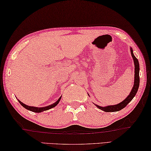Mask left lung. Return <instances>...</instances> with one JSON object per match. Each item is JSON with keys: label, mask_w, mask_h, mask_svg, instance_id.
<instances>
[{"label": "left lung", "mask_w": 151, "mask_h": 151, "mask_svg": "<svg viewBox=\"0 0 151 151\" xmlns=\"http://www.w3.org/2000/svg\"><path fill=\"white\" fill-rule=\"evenodd\" d=\"M131 54H132V58H133L134 62L135 75H134V84L133 87H132L131 92H130L129 95H128L127 97L124 100L122 101L121 103H119V104H116V105H110V106H107L103 107V106H98L94 104L99 109L102 110V111H104L105 112L119 111H121V109H124L126 106L131 102L132 99L134 98V96H136L137 91H138V89L139 88V85H140V76H139L140 66H139V62H138V59H137V58L135 57V55H134L132 48H131Z\"/></svg>", "instance_id": "left-lung-1"}]
</instances>
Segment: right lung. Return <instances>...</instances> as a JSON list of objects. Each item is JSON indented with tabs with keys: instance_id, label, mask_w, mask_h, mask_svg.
I'll return each mask as SVG.
<instances>
[{
	"instance_id": "1",
	"label": "right lung",
	"mask_w": 151,
	"mask_h": 151,
	"mask_svg": "<svg viewBox=\"0 0 151 151\" xmlns=\"http://www.w3.org/2000/svg\"><path fill=\"white\" fill-rule=\"evenodd\" d=\"M61 98L60 97L58 100L56 101V102L55 103H53V104L49 105V106H45V107H35V106H27L25 104H24V103H22L21 101H19V100H18V101H19V104H21L22 106H23L24 108H25L26 109L28 110V111H30L32 112H43V111H47V110H49L51 109H52V108L55 107V106H57L58 103H59V102L60 101V100H61Z\"/></svg>"
}]
</instances>
